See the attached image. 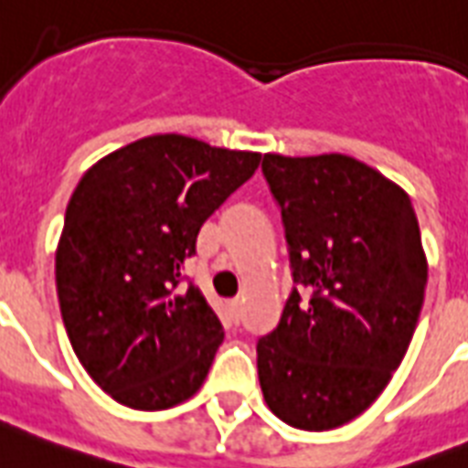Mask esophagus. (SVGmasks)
<instances>
[{"mask_svg": "<svg viewBox=\"0 0 468 468\" xmlns=\"http://www.w3.org/2000/svg\"><path fill=\"white\" fill-rule=\"evenodd\" d=\"M229 308H231V315H234V318H241V311H243V299H234L229 303Z\"/></svg>", "mask_w": 468, "mask_h": 468, "instance_id": "obj_1", "label": "esophagus"}]
</instances>
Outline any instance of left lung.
I'll return each mask as SVG.
<instances>
[{"label": "left lung", "instance_id": "8db88e82", "mask_svg": "<svg viewBox=\"0 0 468 468\" xmlns=\"http://www.w3.org/2000/svg\"><path fill=\"white\" fill-rule=\"evenodd\" d=\"M292 277L282 318L258 339L270 411L301 431L349 423L407 354L428 282L414 206L395 181L342 153H268Z\"/></svg>", "mask_w": 468, "mask_h": 468}]
</instances>
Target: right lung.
Segmentation results:
<instances>
[{
  "mask_svg": "<svg viewBox=\"0 0 468 468\" xmlns=\"http://www.w3.org/2000/svg\"><path fill=\"white\" fill-rule=\"evenodd\" d=\"M258 165L261 153L157 133L79 181L57 243V296L79 361L123 407H176L207 378L225 330L196 284L181 287V268Z\"/></svg>",
  "mask_w": 468,
  "mask_h": 468,
  "instance_id": "obj_1",
  "label": "right lung"
}]
</instances>
